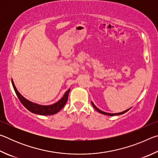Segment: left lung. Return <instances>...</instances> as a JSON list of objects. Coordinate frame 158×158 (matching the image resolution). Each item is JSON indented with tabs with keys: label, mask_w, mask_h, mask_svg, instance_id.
I'll use <instances>...</instances> for the list:
<instances>
[{
	"label": "left lung",
	"mask_w": 158,
	"mask_h": 158,
	"mask_svg": "<svg viewBox=\"0 0 158 158\" xmlns=\"http://www.w3.org/2000/svg\"><path fill=\"white\" fill-rule=\"evenodd\" d=\"M91 104H92V105L93 106V107H94L96 110H97L99 113H100V114H105V115H107V116H116V115H121V114H125V112H127V111H129L130 109H130H127V110H125V111H123V112H120V113H116V114H110V113H106V112H105V111H101L100 109H99L97 106H96L94 104H93L92 102H91Z\"/></svg>",
	"instance_id": "8db88e82"
}]
</instances>
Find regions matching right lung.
I'll return each instance as SVG.
<instances>
[{
	"label": "right lung",
	"instance_id": "obj_1",
	"mask_svg": "<svg viewBox=\"0 0 158 158\" xmlns=\"http://www.w3.org/2000/svg\"><path fill=\"white\" fill-rule=\"evenodd\" d=\"M12 86L14 88V90L17 94L18 98L22 105L25 106V107L30 111L32 113L39 114V115H44V116H49V115H53L58 113L61 109H62L67 102L68 98V95L70 89H68L64 94L63 97L58 100L57 102H56L53 105H40L38 104L32 102L28 100L24 97L21 95L19 92L18 91L17 88H16L15 85L14 84V81L12 79Z\"/></svg>",
	"mask_w": 158,
	"mask_h": 158
}]
</instances>
